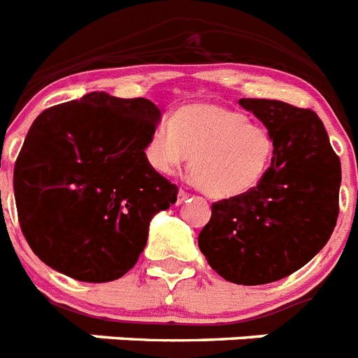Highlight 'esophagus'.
<instances>
[{"instance_id": "34e87169", "label": "esophagus", "mask_w": 358, "mask_h": 358, "mask_svg": "<svg viewBox=\"0 0 358 358\" xmlns=\"http://www.w3.org/2000/svg\"><path fill=\"white\" fill-rule=\"evenodd\" d=\"M192 195L188 194V192H185V190H181L179 192V195H177V204H182V203H186V201L190 199Z\"/></svg>"}]
</instances>
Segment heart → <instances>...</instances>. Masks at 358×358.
Segmentation results:
<instances>
[{
    "label": "heart",
    "instance_id": "1",
    "mask_svg": "<svg viewBox=\"0 0 358 358\" xmlns=\"http://www.w3.org/2000/svg\"><path fill=\"white\" fill-rule=\"evenodd\" d=\"M275 137L253 124L244 112L213 103L179 108L172 121H159L145 145V159L157 173L170 176L190 159L204 194L231 199L255 190L270 172Z\"/></svg>",
    "mask_w": 358,
    "mask_h": 358
}]
</instances>
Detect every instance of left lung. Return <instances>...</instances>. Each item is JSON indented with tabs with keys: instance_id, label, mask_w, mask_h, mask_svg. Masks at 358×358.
<instances>
[{
	"instance_id": "1",
	"label": "left lung",
	"mask_w": 358,
	"mask_h": 358,
	"mask_svg": "<svg viewBox=\"0 0 358 358\" xmlns=\"http://www.w3.org/2000/svg\"><path fill=\"white\" fill-rule=\"evenodd\" d=\"M275 137L270 172L248 194L217 201L199 248L222 279L280 280L315 257L338 217L341 159L319 115L277 99H241Z\"/></svg>"
}]
</instances>
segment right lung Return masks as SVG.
<instances>
[{
    "instance_id": "add662e5",
    "label": "right lung",
    "mask_w": 358,
    "mask_h": 358,
    "mask_svg": "<svg viewBox=\"0 0 358 358\" xmlns=\"http://www.w3.org/2000/svg\"><path fill=\"white\" fill-rule=\"evenodd\" d=\"M161 110L145 97L92 92L43 110L14 164L21 231L47 266L83 282L132 270L152 217L177 201L145 145Z\"/></svg>"
}]
</instances>
